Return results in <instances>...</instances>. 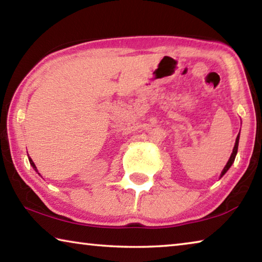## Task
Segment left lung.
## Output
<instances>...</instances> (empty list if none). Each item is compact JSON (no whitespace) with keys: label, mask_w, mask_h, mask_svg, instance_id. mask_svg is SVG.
<instances>
[{"label":"left lung","mask_w":262,"mask_h":262,"mask_svg":"<svg viewBox=\"0 0 262 262\" xmlns=\"http://www.w3.org/2000/svg\"><path fill=\"white\" fill-rule=\"evenodd\" d=\"M238 143H239V134H238L237 139H236V143H234V147H233V150H232L231 156H230V159L228 161L227 165L224 166L223 171H222V173H221V178H222V177H223L225 173H227V171L229 170L230 167H231V165L233 164V162H234V158H236V155H237V151H238Z\"/></svg>","instance_id":"obj_1"}]
</instances>
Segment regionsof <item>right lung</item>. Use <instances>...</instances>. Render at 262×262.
<instances>
[{"label": "right lung", "mask_w": 262, "mask_h": 262, "mask_svg": "<svg viewBox=\"0 0 262 262\" xmlns=\"http://www.w3.org/2000/svg\"><path fill=\"white\" fill-rule=\"evenodd\" d=\"M29 161H30V164H31V165H32V167L34 168V170L38 172V170H37V166H35V165H34V163H33V161H32V159H31V157H29Z\"/></svg>", "instance_id": "add662e5"}]
</instances>
